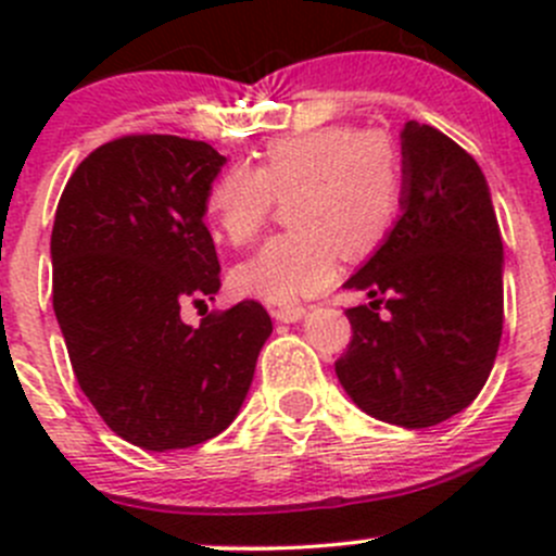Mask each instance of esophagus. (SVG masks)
Listing matches in <instances>:
<instances>
[{"label": "esophagus", "instance_id": "1", "mask_svg": "<svg viewBox=\"0 0 556 556\" xmlns=\"http://www.w3.org/2000/svg\"><path fill=\"white\" fill-rule=\"evenodd\" d=\"M271 314L277 323H299L306 314V309L304 306H277V309H271Z\"/></svg>", "mask_w": 556, "mask_h": 556}]
</instances>
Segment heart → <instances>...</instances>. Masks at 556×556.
Instances as JSON below:
<instances>
[{"label":"heart","instance_id":"obj_1","mask_svg":"<svg viewBox=\"0 0 556 556\" xmlns=\"http://www.w3.org/2000/svg\"><path fill=\"white\" fill-rule=\"evenodd\" d=\"M293 231L268 239L231 271L244 299L293 306L339 277L341 255L371 257L403 212L406 174L395 142L382 131L323 126L268 142L255 166L237 164L206 188V215L228 244L261 233L274 199H288Z\"/></svg>","mask_w":556,"mask_h":556}]
</instances>
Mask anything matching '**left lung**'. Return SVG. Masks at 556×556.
<instances>
[{
    "mask_svg": "<svg viewBox=\"0 0 556 556\" xmlns=\"http://www.w3.org/2000/svg\"><path fill=\"white\" fill-rule=\"evenodd\" d=\"M401 153L403 212L346 279L371 304L346 309L352 341L336 377L366 414L419 430L470 406L495 366L503 239L484 174L454 139L408 121Z\"/></svg>",
    "mask_w": 556,
    "mask_h": 556,
    "instance_id": "obj_1",
    "label": "left lung"
}]
</instances>
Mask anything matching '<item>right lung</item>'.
Listing matches in <instances>:
<instances>
[{
	"label": "right lung",
	"instance_id": "1",
	"mask_svg": "<svg viewBox=\"0 0 556 556\" xmlns=\"http://www.w3.org/2000/svg\"><path fill=\"white\" fill-rule=\"evenodd\" d=\"M223 164L206 142L128 134L77 166L55 210L53 312L77 384L112 433L150 452L223 433L271 336L257 301L199 328L179 317L220 290L204 215Z\"/></svg>",
	"mask_w": 556,
	"mask_h": 556
}]
</instances>
